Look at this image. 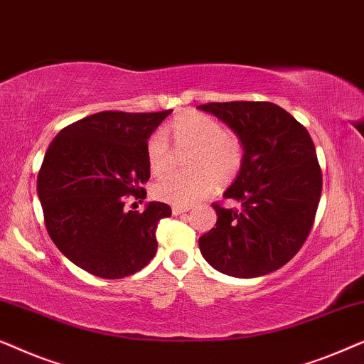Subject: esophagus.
Listing matches in <instances>:
<instances>
[{
  "instance_id": "34e87169",
  "label": "esophagus",
  "mask_w": 364,
  "mask_h": 364,
  "mask_svg": "<svg viewBox=\"0 0 364 364\" xmlns=\"http://www.w3.org/2000/svg\"><path fill=\"white\" fill-rule=\"evenodd\" d=\"M191 210V208L188 207H178V205H173L172 207V213L173 215H181V213H186V212H188Z\"/></svg>"
}]
</instances>
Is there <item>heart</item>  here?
Instances as JSON below:
<instances>
[{"instance_id": "b5f03b06", "label": "heart", "mask_w": 364, "mask_h": 364, "mask_svg": "<svg viewBox=\"0 0 364 364\" xmlns=\"http://www.w3.org/2000/svg\"><path fill=\"white\" fill-rule=\"evenodd\" d=\"M177 151L192 149L187 167L192 172H171L159 178L154 196L171 205L187 207L208 196L215 186H228L245 164V144L217 119L202 112H186L168 126ZM147 166L152 173L166 172L172 164V151L162 132H154L146 144Z\"/></svg>"}]
</instances>
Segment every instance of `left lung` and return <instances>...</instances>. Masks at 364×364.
I'll return each mask as SVG.
<instances>
[{"mask_svg":"<svg viewBox=\"0 0 364 364\" xmlns=\"http://www.w3.org/2000/svg\"><path fill=\"white\" fill-rule=\"evenodd\" d=\"M228 124L245 144V164L223 197L213 202L215 228L198 238L215 270L237 278L282 268L310 235L323 176L306 127L273 102L232 101L198 106Z\"/></svg>","mask_w":364,"mask_h":364,"instance_id":"1","label":"left lung"}]
</instances>
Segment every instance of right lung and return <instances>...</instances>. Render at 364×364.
I'll use <instances>...</instances> for the list:
<instances>
[{
	"instance_id": "1",
	"label": "right lung",
	"mask_w": 364,
	"mask_h": 364,
	"mask_svg": "<svg viewBox=\"0 0 364 364\" xmlns=\"http://www.w3.org/2000/svg\"><path fill=\"white\" fill-rule=\"evenodd\" d=\"M171 112H97L69 124L49 144L38 173L44 225L82 270L117 280L156 255L157 225L172 215L171 207L151 202L144 212L127 210L126 200L146 198L147 139Z\"/></svg>"
}]
</instances>
